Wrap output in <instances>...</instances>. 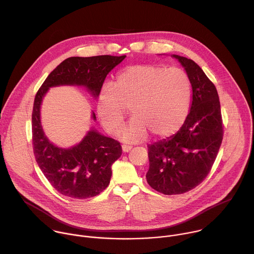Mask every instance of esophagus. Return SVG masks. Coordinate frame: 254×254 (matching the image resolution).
I'll return each mask as SVG.
<instances>
[{"instance_id":"obj_1","label":"esophagus","mask_w":254,"mask_h":254,"mask_svg":"<svg viewBox=\"0 0 254 254\" xmlns=\"http://www.w3.org/2000/svg\"><path fill=\"white\" fill-rule=\"evenodd\" d=\"M122 149H123L124 153H128L132 149V147L128 146V144H123V148Z\"/></svg>"}]
</instances>
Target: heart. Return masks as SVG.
<instances>
[{
	"instance_id": "obj_1",
	"label": "heart",
	"mask_w": 254,
	"mask_h": 254,
	"mask_svg": "<svg viewBox=\"0 0 254 254\" xmlns=\"http://www.w3.org/2000/svg\"><path fill=\"white\" fill-rule=\"evenodd\" d=\"M191 98V82L183 70L136 64L120 72L114 87L101 89L96 113L102 127L117 133L124 125L126 107H130L133 120L120 137L136 142L146 138L148 131L159 137L178 131L188 117Z\"/></svg>"
}]
</instances>
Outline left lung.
Segmentation results:
<instances>
[{"instance_id":"obj_1","label":"left lung","mask_w":254,"mask_h":254,"mask_svg":"<svg viewBox=\"0 0 254 254\" xmlns=\"http://www.w3.org/2000/svg\"><path fill=\"white\" fill-rule=\"evenodd\" d=\"M185 69L192 87L188 117L173 135L149 144L148 184L165 195H177L197 187L209 174L219 152L223 127L219 96L201 67L173 54Z\"/></svg>"}]
</instances>
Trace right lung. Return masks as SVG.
<instances>
[{
	"label": "right lung",
	"instance_id": "right-lung-1",
	"mask_svg": "<svg viewBox=\"0 0 254 254\" xmlns=\"http://www.w3.org/2000/svg\"><path fill=\"white\" fill-rule=\"evenodd\" d=\"M125 58L126 55L67 58L48 75L35 96L32 140L36 162L50 184L64 196L86 199L101 193L111 182L112 166L120 159L122 146L91 127L75 146L57 147L41 125L44 96L51 87L78 86L97 98L106 75ZM91 119L96 120L93 112Z\"/></svg>",
	"mask_w": 254,
	"mask_h": 254
}]
</instances>
